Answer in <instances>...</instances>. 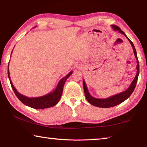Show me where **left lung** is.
<instances>
[{
    "label": "left lung",
    "instance_id": "1",
    "mask_svg": "<svg viewBox=\"0 0 147 147\" xmlns=\"http://www.w3.org/2000/svg\"><path fill=\"white\" fill-rule=\"evenodd\" d=\"M111 27H112V28H113V30L119 31V32H120V34H123V35L126 37V38L129 40V42L131 43L132 47H133V49L135 58H136V62H137V65H136L137 73L136 74V76L134 77V79L133 80V81L131 82L130 86H129L127 89H126L125 91L122 92L115 94V95H114V96H112L111 97H108V98H105V99H98V98H96V97H94L93 96H92L90 94V93H89L87 85H86L85 80H84V79H83V89H84L85 95L86 99H87V101L92 105L97 106V107H99V108L113 107V106H115L118 105L120 104V103H122V102L124 101V100L128 99L129 97H130L131 95L132 94V93L133 92L135 87H136V83L138 82V78L139 73H140L139 61H138V59L136 49H135V48H134V46L133 45V42H132L131 40L128 38L127 36L125 35V34L123 32L121 29H120V28H119L118 26L115 25H112Z\"/></svg>",
    "mask_w": 147,
    "mask_h": 147
}]
</instances>
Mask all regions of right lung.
Listing matches in <instances>:
<instances>
[{"label": "right lung", "mask_w": 147, "mask_h": 147, "mask_svg": "<svg viewBox=\"0 0 147 147\" xmlns=\"http://www.w3.org/2000/svg\"><path fill=\"white\" fill-rule=\"evenodd\" d=\"M12 52H11V53H12ZM73 72V71H71L67 74V75L65 76L64 78H62L59 81L55 89L53 91L51 92L42 96L36 97H28L19 93L16 90V89L14 87L13 83L11 82L10 78L9 71V64L7 67V74L9 79L11 87H12L16 97H18L20 101L22 103H24L25 105L29 106V107L34 109H45L52 107V106L56 105L57 103L59 102L60 97L62 96L63 88H64V85L65 84L66 80H67L68 78L71 75Z\"/></svg>", "instance_id": "right-lung-1"}]
</instances>
